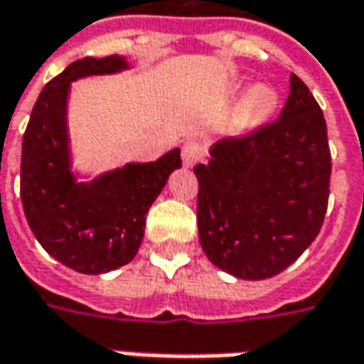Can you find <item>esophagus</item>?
<instances>
[{"instance_id":"34e87169","label":"esophagus","mask_w":364,"mask_h":364,"mask_svg":"<svg viewBox=\"0 0 364 364\" xmlns=\"http://www.w3.org/2000/svg\"><path fill=\"white\" fill-rule=\"evenodd\" d=\"M181 158L185 166L193 167L195 164L203 161V158H205V146L198 142H187L183 146Z\"/></svg>"}]
</instances>
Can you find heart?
<instances>
[{
    "label": "heart",
    "instance_id": "obj_1",
    "mask_svg": "<svg viewBox=\"0 0 364 364\" xmlns=\"http://www.w3.org/2000/svg\"><path fill=\"white\" fill-rule=\"evenodd\" d=\"M279 97L273 87L265 83H255L240 97L234 111V122L240 130H250L271 117L277 109Z\"/></svg>",
    "mask_w": 364,
    "mask_h": 364
}]
</instances>
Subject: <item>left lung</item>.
I'll use <instances>...</instances> for the list:
<instances>
[{"label":"left lung","mask_w":364,"mask_h":364,"mask_svg":"<svg viewBox=\"0 0 364 364\" xmlns=\"http://www.w3.org/2000/svg\"><path fill=\"white\" fill-rule=\"evenodd\" d=\"M203 252L244 281L292 265L320 234L328 210V127L298 75L281 117L240 138H222L195 166Z\"/></svg>","instance_id":"8db88e82"}]
</instances>
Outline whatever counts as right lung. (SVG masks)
Segmentation results:
<instances>
[{
    "label": "right lung",
    "instance_id": "obj_1",
    "mask_svg": "<svg viewBox=\"0 0 364 364\" xmlns=\"http://www.w3.org/2000/svg\"><path fill=\"white\" fill-rule=\"evenodd\" d=\"M122 56L82 58L44 85L21 154V200L33 234L52 257L77 273L101 274L134 259L146 214L181 167V150L156 161L127 164L80 183L72 171L68 95L72 82L127 70Z\"/></svg>",
    "mask_w": 364,
    "mask_h": 364
}]
</instances>
